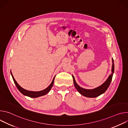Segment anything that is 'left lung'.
I'll use <instances>...</instances> for the list:
<instances>
[{
  "label": "left lung",
  "instance_id": "8db88e82",
  "mask_svg": "<svg viewBox=\"0 0 128 128\" xmlns=\"http://www.w3.org/2000/svg\"><path fill=\"white\" fill-rule=\"evenodd\" d=\"M112 74H110V76H109L107 80L100 86L94 89H91V90H88V89H85L84 88L82 87H80V86L76 82V81L75 80V78L74 76H72L73 79H74V86L76 88V89L78 90V92L82 95L88 97V98H95L97 97L100 95L103 94L105 91L107 90L108 88L109 87V85L110 84V82L112 80V76L114 73V61L113 59H112Z\"/></svg>",
  "mask_w": 128,
  "mask_h": 128
}]
</instances>
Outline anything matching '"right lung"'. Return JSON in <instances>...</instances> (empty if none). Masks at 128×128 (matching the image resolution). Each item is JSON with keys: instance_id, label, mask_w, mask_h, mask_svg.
Here are the masks:
<instances>
[{"instance_id": "obj_1", "label": "right lung", "mask_w": 128, "mask_h": 128, "mask_svg": "<svg viewBox=\"0 0 128 128\" xmlns=\"http://www.w3.org/2000/svg\"><path fill=\"white\" fill-rule=\"evenodd\" d=\"M10 73H11V74H12V79L14 80V82L16 88H18V89L20 91V92L22 94H23L24 95L27 96L31 97V98H37V97H40V96H44V95H46V94H48L50 92V90L51 88H52V86H53L54 78H55V76H54V78H53L51 84L46 89H44V90H40V91H38V92H34V91L28 90H26L22 88L19 84L17 83V82L16 81V80H14V76H13L12 74V73L11 71H10Z\"/></svg>"}]
</instances>
